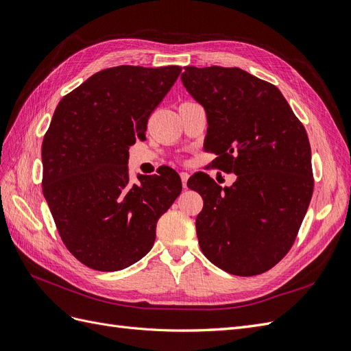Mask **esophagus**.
I'll use <instances>...</instances> for the list:
<instances>
[{
  "mask_svg": "<svg viewBox=\"0 0 351 351\" xmlns=\"http://www.w3.org/2000/svg\"><path fill=\"white\" fill-rule=\"evenodd\" d=\"M188 178H189V175H188L186 172H182V173H180V180H182V186H184V188H186Z\"/></svg>",
  "mask_w": 351,
  "mask_h": 351,
  "instance_id": "esophagus-1",
  "label": "esophagus"
}]
</instances>
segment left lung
Masks as SVG:
<instances>
[{
	"instance_id": "8db88e82",
	"label": "left lung",
	"mask_w": 351,
	"mask_h": 351,
	"mask_svg": "<svg viewBox=\"0 0 351 351\" xmlns=\"http://www.w3.org/2000/svg\"><path fill=\"white\" fill-rule=\"evenodd\" d=\"M182 83L206 109L210 165L237 175L230 188L188 180L204 201L201 251L226 273L263 274L291 250L313 194L306 130L274 84L236 66H185Z\"/></svg>"
}]
</instances>
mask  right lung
Instances as JSON below:
<instances>
[{"label": "right lung", "mask_w": 351, "mask_h": 351, "mask_svg": "<svg viewBox=\"0 0 351 351\" xmlns=\"http://www.w3.org/2000/svg\"><path fill=\"white\" fill-rule=\"evenodd\" d=\"M176 65L101 70L65 95L42 141V192L64 245L97 271L152 250L156 226L182 191L172 167L128 184V149L175 84Z\"/></svg>", "instance_id": "obj_1"}]
</instances>
